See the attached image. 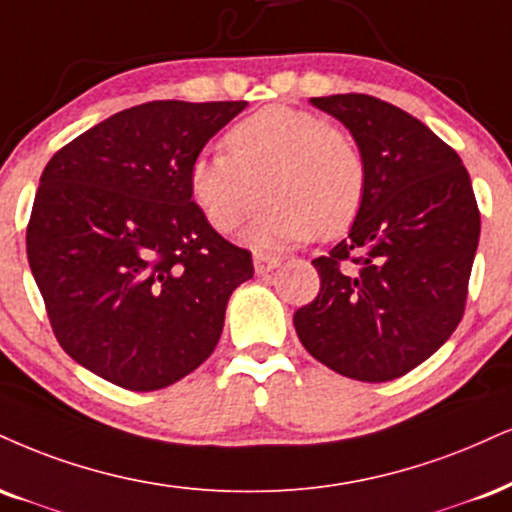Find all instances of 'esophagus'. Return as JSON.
<instances>
[{
    "label": "esophagus",
    "mask_w": 512,
    "mask_h": 512,
    "mask_svg": "<svg viewBox=\"0 0 512 512\" xmlns=\"http://www.w3.org/2000/svg\"><path fill=\"white\" fill-rule=\"evenodd\" d=\"M276 267H279V257L264 255V252H255V274L257 276H269Z\"/></svg>",
    "instance_id": "34e87169"
}]
</instances>
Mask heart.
<instances>
[{"instance_id":"heart-1","label":"heart","mask_w":512,"mask_h":512,"mask_svg":"<svg viewBox=\"0 0 512 512\" xmlns=\"http://www.w3.org/2000/svg\"><path fill=\"white\" fill-rule=\"evenodd\" d=\"M229 155H200L188 188L205 219L236 231L264 200L272 205L252 226L257 248H281L346 233L367 193V166L353 138L305 109L272 104L245 116L224 138Z\"/></svg>"}]
</instances>
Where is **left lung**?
<instances>
[{"instance_id": "8db88e82", "label": "left lung", "mask_w": 512, "mask_h": 512, "mask_svg": "<svg viewBox=\"0 0 512 512\" xmlns=\"http://www.w3.org/2000/svg\"><path fill=\"white\" fill-rule=\"evenodd\" d=\"M355 138L367 193L350 233L312 260L322 288L293 315L315 360L357 381H391L451 338L467 300L479 209L463 159L377 97H312Z\"/></svg>"}]
</instances>
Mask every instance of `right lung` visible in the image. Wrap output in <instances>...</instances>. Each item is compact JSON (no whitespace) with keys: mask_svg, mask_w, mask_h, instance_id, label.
Masks as SVG:
<instances>
[{"mask_svg":"<svg viewBox=\"0 0 512 512\" xmlns=\"http://www.w3.org/2000/svg\"><path fill=\"white\" fill-rule=\"evenodd\" d=\"M248 102L123 109L49 159L26 250L59 346L128 391H157L217 348L252 257L209 226L188 169Z\"/></svg>","mask_w":512,"mask_h":512,"instance_id":"obj_1","label":"right lung"}]
</instances>
